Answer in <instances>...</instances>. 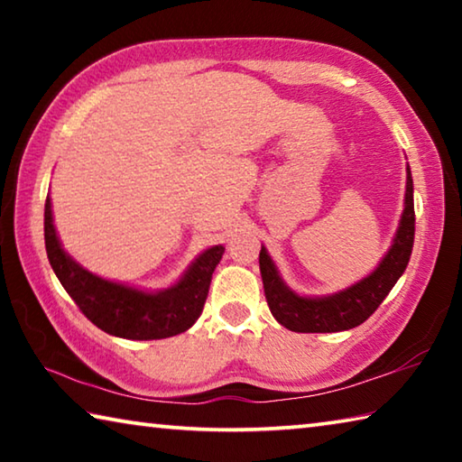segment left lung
Masks as SVG:
<instances>
[{
	"label": "left lung",
	"instance_id": "1",
	"mask_svg": "<svg viewBox=\"0 0 462 462\" xmlns=\"http://www.w3.org/2000/svg\"><path fill=\"white\" fill-rule=\"evenodd\" d=\"M405 199L400 226L393 242L373 273L356 281L346 289L330 295H300L281 279L267 248L261 246L259 264L261 277L273 318L291 332H342L361 326L373 311L381 306L397 279L408 267L413 232H416V214H413V179L410 165L405 169Z\"/></svg>",
	"mask_w": 462,
	"mask_h": 462
}]
</instances>
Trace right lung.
<instances>
[{
  "label": "right lung",
  "mask_w": 462,
  "mask_h": 462,
  "mask_svg": "<svg viewBox=\"0 0 462 462\" xmlns=\"http://www.w3.org/2000/svg\"><path fill=\"white\" fill-rule=\"evenodd\" d=\"M44 245L54 275L88 319L104 332L128 340H161L189 330L201 316L212 273L224 254L222 245L203 250L177 283L159 291L116 283L81 267L65 253L54 228L51 198L44 206Z\"/></svg>",
  "instance_id": "obj_1"
}]
</instances>
